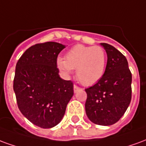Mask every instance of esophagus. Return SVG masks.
<instances>
[{"label": "esophagus", "instance_id": "obj_1", "mask_svg": "<svg viewBox=\"0 0 146 146\" xmlns=\"http://www.w3.org/2000/svg\"><path fill=\"white\" fill-rule=\"evenodd\" d=\"M80 88L78 87V86H76V85H73V91H74V92L76 93V92H77L78 91L80 90Z\"/></svg>", "mask_w": 146, "mask_h": 146}]
</instances>
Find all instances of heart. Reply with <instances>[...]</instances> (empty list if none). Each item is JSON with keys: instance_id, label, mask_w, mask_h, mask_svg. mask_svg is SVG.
<instances>
[{"instance_id": "heart-1", "label": "heart", "mask_w": 146, "mask_h": 146, "mask_svg": "<svg viewBox=\"0 0 146 146\" xmlns=\"http://www.w3.org/2000/svg\"><path fill=\"white\" fill-rule=\"evenodd\" d=\"M107 55L100 46L75 45L66 54V60L58 58L56 66L65 77H69L76 69V77L84 86L95 84L106 70Z\"/></svg>"}]
</instances>
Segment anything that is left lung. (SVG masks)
Masks as SVG:
<instances>
[{"label": "left lung", "mask_w": 146, "mask_h": 146, "mask_svg": "<svg viewBox=\"0 0 146 146\" xmlns=\"http://www.w3.org/2000/svg\"><path fill=\"white\" fill-rule=\"evenodd\" d=\"M107 54L103 76L85 89L86 114L95 124H114L124 114L131 99V73L125 56L113 46L101 43Z\"/></svg>", "instance_id": "1"}]
</instances>
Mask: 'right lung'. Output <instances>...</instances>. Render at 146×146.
<instances>
[{"mask_svg":"<svg viewBox=\"0 0 146 146\" xmlns=\"http://www.w3.org/2000/svg\"><path fill=\"white\" fill-rule=\"evenodd\" d=\"M66 46L57 42L28 48L15 66L13 89L18 107L34 125L51 128L62 119L73 84L58 75L56 61Z\"/></svg>","mask_w":146,"mask_h":146,"instance_id":"1","label":"right lung"}]
</instances>
